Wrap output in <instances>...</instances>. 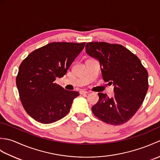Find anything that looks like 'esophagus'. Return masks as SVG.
Returning <instances> with one entry per match:
<instances>
[{
    "label": "esophagus",
    "mask_w": 160,
    "mask_h": 160,
    "mask_svg": "<svg viewBox=\"0 0 160 160\" xmlns=\"http://www.w3.org/2000/svg\"><path fill=\"white\" fill-rule=\"evenodd\" d=\"M87 93H89V92H88V91H84V90L80 91V95H84V94H87Z\"/></svg>",
    "instance_id": "esophagus-1"
}]
</instances>
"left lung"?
I'll return each mask as SVG.
<instances>
[{"mask_svg":"<svg viewBox=\"0 0 160 160\" xmlns=\"http://www.w3.org/2000/svg\"><path fill=\"white\" fill-rule=\"evenodd\" d=\"M88 55L99 61L105 82L113 84L114 96L98 93L99 100L92 107L93 114L112 125L128 121L143 102L148 89V72L140 60L118 44L87 43Z\"/></svg>","mask_w":160,"mask_h":160,"instance_id":"8db88e82","label":"left lung"}]
</instances>
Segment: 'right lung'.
Segmentation results:
<instances>
[{"mask_svg": "<svg viewBox=\"0 0 160 160\" xmlns=\"http://www.w3.org/2000/svg\"><path fill=\"white\" fill-rule=\"evenodd\" d=\"M85 42H52L36 49L20 64L16 86L22 106L37 122L50 124L69 113L78 91L55 83L63 77Z\"/></svg>", "mask_w": 160, "mask_h": 160, "instance_id": "1", "label": "right lung"}]
</instances>
